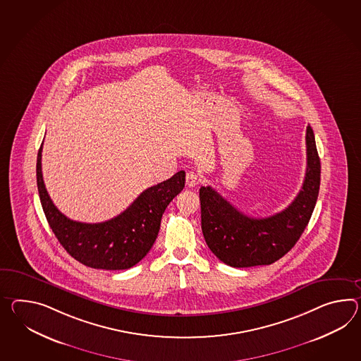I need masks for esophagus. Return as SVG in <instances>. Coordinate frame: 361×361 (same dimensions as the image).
Segmentation results:
<instances>
[{
  "label": "esophagus",
  "instance_id": "esophagus-1",
  "mask_svg": "<svg viewBox=\"0 0 361 361\" xmlns=\"http://www.w3.org/2000/svg\"><path fill=\"white\" fill-rule=\"evenodd\" d=\"M200 181H201V177L200 175L197 173V172H188L186 173V185L189 186V188H194V186H197V185L200 184Z\"/></svg>",
  "mask_w": 361,
  "mask_h": 361
}]
</instances>
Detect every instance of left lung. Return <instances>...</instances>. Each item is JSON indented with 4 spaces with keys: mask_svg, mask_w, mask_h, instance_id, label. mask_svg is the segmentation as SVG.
<instances>
[{
    "mask_svg": "<svg viewBox=\"0 0 361 361\" xmlns=\"http://www.w3.org/2000/svg\"><path fill=\"white\" fill-rule=\"evenodd\" d=\"M305 140L304 184L283 212L257 219L238 212L212 186L200 189L203 238L221 262L232 267L271 264L298 243L314 210L321 181V163L310 126Z\"/></svg>",
    "mask_w": 361,
    "mask_h": 361,
    "instance_id": "obj_1",
    "label": "left lung"
}]
</instances>
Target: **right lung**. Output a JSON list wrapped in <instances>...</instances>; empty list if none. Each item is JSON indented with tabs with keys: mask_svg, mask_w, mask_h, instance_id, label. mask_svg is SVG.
I'll list each match as a JSON object with an SVG mask.
<instances>
[{
	"mask_svg": "<svg viewBox=\"0 0 361 361\" xmlns=\"http://www.w3.org/2000/svg\"><path fill=\"white\" fill-rule=\"evenodd\" d=\"M42 151L43 145L36 163L39 197L45 218L63 249L92 269L126 270L138 264L158 238L160 220L168 204L184 189V171L142 192L114 219L91 224L66 218L53 204L43 181Z\"/></svg>",
	"mask_w": 361,
	"mask_h": 361,
	"instance_id": "right-lung-1",
	"label": "right lung"
}]
</instances>
